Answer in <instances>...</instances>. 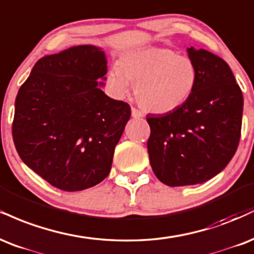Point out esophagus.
I'll use <instances>...</instances> for the list:
<instances>
[{
	"label": "esophagus",
	"mask_w": 254,
	"mask_h": 254,
	"mask_svg": "<svg viewBox=\"0 0 254 254\" xmlns=\"http://www.w3.org/2000/svg\"><path fill=\"white\" fill-rule=\"evenodd\" d=\"M132 116L134 119H140V118H142V116H144V114H142V113L136 108H132Z\"/></svg>",
	"instance_id": "1"
}]
</instances>
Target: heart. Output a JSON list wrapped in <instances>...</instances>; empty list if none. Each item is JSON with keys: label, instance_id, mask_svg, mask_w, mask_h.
<instances>
[{"label": "heart", "instance_id": "b5f03b06", "mask_svg": "<svg viewBox=\"0 0 254 254\" xmlns=\"http://www.w3.org/2000/svg\"><path fill=\"white\" fill-rule=\"evenodd\" d=\"M198 70L191 58L164 47H146L121 56L107 74L115 96L127 94L133 83L139 106L153 114H168L183 107L197 85Z\"/></svg>", "mask_w": 254, "mask_h": 254}]
</instances>
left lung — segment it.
<instances>
[{
    "label": "left lung",
    "instance_id": "8db88e82",
    "mask_svg": "<svg viewBox=\"0 0 254 254\" xmlns=\"http://www.w3.org/2000/svg\"><path fill=\"white\" fill-rule=\"evenodd\" d=\"M187 51L198 70L192 96L175 112L146 118L152 170L169 187L209 181L231 162L240 140L244 98L231 67L207 50Z\"/></svg>",
    "mask_w": 254,
    "mask_h": 254
}]
</instances>
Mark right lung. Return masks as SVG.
Wrapping results in <instances>:
<instances>
[{"label":"right lung","mask_w":254,"mask_h":254,"mask_svg":"<svg viewBox=\"0 0 254 254\" xmlns=\"http://www.w3.org/2000/svg\"><path fill=\"white\" fill-rule=\"evenodd\" d=\"M106 53L79 45L35 63L15 100L13 139L22 162L51 186L79 191L101 183L130 107L107 96Z\"/></svg>","instance_id":"right-lung-1"}]
</instances>
